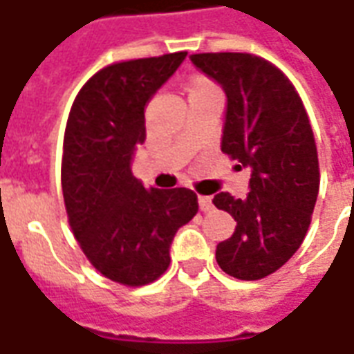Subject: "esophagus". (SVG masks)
<instances>
[{"instance_id": "obj_1", "label": "esophagus", "mask_w": 354, "mask_h": 354, "mask_svg": "<svg viewBox=\"0 0 354 354\" xmlns=\"http://www.w3.org/2000/svg\"><path fill=\"white\" fill-rule=\"evenodd\" d=\"M198 208L203 212H212L214 210V203H212L210 197H203V195H198Z\"/></svg>"}]
</instances>
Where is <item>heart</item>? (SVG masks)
Instances as JSON below:
<instances>
[{"label":"heart","instance_id":"b5f03b06","mask_svg":"<svg viewBox=\"0 0 354 354\" xmlns=\"http://www.w3.org/2000/svg\"><path fill=\"white\" fill-rule=\"evenodd\" d=\"M210 90H217V86L206 77H193L189 80V84H187V93H189V95H195V93H203V91Z\"/></svg>","mask_w":354,"mask_h":354}]
</instances>
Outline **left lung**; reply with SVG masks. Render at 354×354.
<instances>
[{
    "label": "left lung",
    "mask_w": 354,
    "mask_h": 354,
    "mask_svg": "<svg viewBox=\"0 0 354 354\" xmlns=\"http://www.w3.org/2000/svg\"><path fill=\"white\" fill-rule=\"evenodd\" d=\"M191 62L227 95L221 151L251 169L248 197H214L236 221L216 261L236 279H261L297 253L311 223L319 159L310 120L289 78L263 57L217 52Z\"/></svg>",
    "instance_id": "left-lung-1"
}]
</instances>
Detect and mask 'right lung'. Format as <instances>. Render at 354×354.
<instances>
[{
	"label": "right lung",
	"mask_w": 354,
	"mask_h": 354,
	"mask_svg": "<svg viewBox=\"0 0 354 354\" xmlns=\"http://www.w3.org/2000/svg\"><path fill=\"white\" fill-rule=\"evenodd\" d=\"M187 52L104 67L84 84L69 112L62 159L65 210L84 255L112 281H156L170 263V243L197 214L185 187L146 189L131 172L146 140L144 111Z\"/></svg>",
	"instance_id": "1"
}]
</instances>
